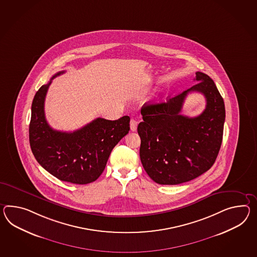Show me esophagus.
Wrapping results in <instances>:
<instances>
[{
  "mask_svg": "<svg viewBox=\"0 0 257 257\" xmlns=\"http://www.w3.org/2000/svg\"><path fill=\"white\" fill-rule=\"evenodd\" d=\"M130 128H131L132 131H137V128H138V121L135 119H132L130 121Z\"/></svg>",
  "mask_w": 257,
  "mask_h": 257,
  "instance_id": "esophagus-1",
  "label": "esophagus"
}]
</instances>
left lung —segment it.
<instances>
[{
	"label": "left lung",
	"mask_w": 257,
	"mask_h": 257,
	"mask_svg": "<svg viewBox=\"0 0 257 257\" xmlns=\"http://www.w3.org/2000/svg\"><path fill=\"white\" fill-rule=\"evenodd\" d=\"M196 84L166 102L144 105L138 124L140 159L145 171L161 185L190 181L213 166L219 152L225 122V104L209 76L196 72ZM207 99L206 109L197 117L180 114L189 92Z\"/></svg>",
	"instance_id": "1"
}]
</instances>
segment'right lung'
Here are the masks:
<instances>
[{
    "mask_svg": "<svg viewBox=\"0 0 257 257\" xmlns=\"http://www.w3.org/2000/svg\"><path fill=\"white\" fill-rule=\"evenodd\" d=\"M40 88L32 105L30 145L41 166L61 181L85 185L95 181L106 167L113 148L130 130V117L116 120L96 118L74 132L54 130L44 115V100L52 80Z\"/></svg>",
    "mask_w": 257,
    "mask_h": 257,
    "instance_id": "obj_1",
    "label": "right lung"
}]
</instances>
